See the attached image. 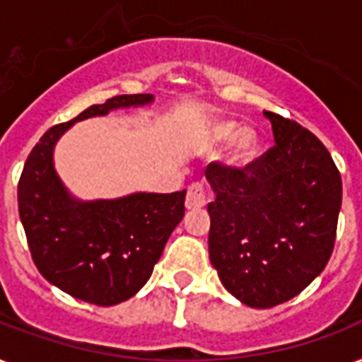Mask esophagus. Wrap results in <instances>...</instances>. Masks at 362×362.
Here are the masks:
<instances>
[{"label": "esophagus", "mask_w": 362, "mask_h": 362, "mask_svg": "<svg viewBox=\"0 0 362 362\" xmlns=\"http://www.w3.org/2000/svg\"><path fill=\"white\" fill-rule=\"evenodd\" d=\"M206 204V189H204L203 184H192L187 187V195H186V209L187 210H197L203 209Z\"/></svg>", "instance_id": "esophagus-1"}]
</instances>
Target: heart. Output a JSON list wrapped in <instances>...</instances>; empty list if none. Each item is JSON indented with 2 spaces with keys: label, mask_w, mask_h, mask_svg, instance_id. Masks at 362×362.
Returning <instances> with one entry per match:
<instances>
[{
  "label": "heart",
  "mask_w": 362,
  "mask_h": 362,
  "mask_svg": "<svg viewBox=\"0 0 362 362\" xmlns=\"http://www.w3.org/2000/svg\"><path fill=\"white\" fill-rule=\"evenodd\" d=\"M212 135H214V141L218 142H226L232 139L233 136H235V139H233L231 152L227 156V163L233 165V167H246L247 163H252L253 158H255V153H257V133L253 129H250V127L238 131L237 122L227 120L216 124L214 129H212Z\"/></svg>",
  "instance_id": "heart-1"
}]
</instances>
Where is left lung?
<instances>
[{"label": "left lung", "instance_id": "8db88e82", "mask_svg": "<svg viewBox=\"0 0 362 362\" xmlns=\"http://www.w3.org/2000/svg\"><path fill=\"white\" fill-rule=\"evenodd\" d=\"M276 146L244 169L206 167L210 263L233 297L272 308L306 289L331 259L342 178L323 142L264 110Z\"/></svg>", "mask_w": 362, "mask_h": 362}]
</instances>
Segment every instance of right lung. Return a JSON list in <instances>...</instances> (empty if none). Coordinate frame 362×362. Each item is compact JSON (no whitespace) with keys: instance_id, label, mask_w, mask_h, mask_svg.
Masks as SVG:
<instances>
[{"instance_id":"add662e5","label":"right lung","mask_w":362,"mask_h":362,"mask_svg":"<svg viewBox=\"0 0 362 362\" xmlns=\"http://www.w3.org/2000/svg\"><path fill=\"white\" fill-rule=\"evenodd\" d=\"M152 101V93H135L92 105L75 120L50 127L25 159L18 212L33 263L52 286L84 303L115 306L141 291L184 218L186 189L82 201L54 169V148L75 122Z\"/></svg>"}]
</instances>
